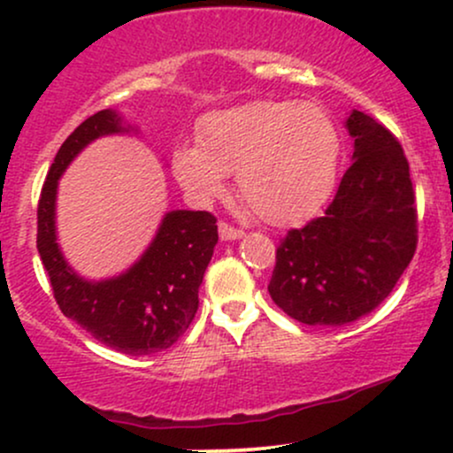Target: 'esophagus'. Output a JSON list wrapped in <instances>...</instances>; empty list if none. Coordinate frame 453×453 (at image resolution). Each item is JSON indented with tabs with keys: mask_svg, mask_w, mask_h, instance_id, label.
<instances>
[{
	"mask_svg": "<svg viewBox=\"0 0 453 453\" xmlns=\"http://www.w3.org/2000/svg\"><path fill=\"white\" fill-rule=\"evenodd\" d=\"M219 236H221V241L230 242V241H238V238H242L244 232L232 227L230 223H219Z\"/></svg>",
	"mask_w": 453,
	"mask_h": 453,
	"instance_id": "1",
	"label": "esophagus"
}]
</instances>
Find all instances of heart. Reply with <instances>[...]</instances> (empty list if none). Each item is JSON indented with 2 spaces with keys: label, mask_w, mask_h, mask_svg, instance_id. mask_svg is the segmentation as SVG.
<instances>
[{
  "label": "heart",
  "mask_w": 453,
  "mask_h": 453,
  "mask_svg": "<svg viewBox=\"0 0 453 453\" xmlns=\"http://www.w3.org/2000/svg\"><path fill=\"white\" fill-rule=\"evenodd\" d=\"M341 132L324 106L256 100L212 112L197 127V147L180 144L173 173L191 197L209 202L236 174L238 194L270 226H298L334 189Z\"/></svg>",
  "instance_id": "obj_1"
}]
</instances>
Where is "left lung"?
Listing matches in <instances>:
<instances>
[{"label": "left lung", "instance_id": "1", "mask_svg": "<svg viewBox=\"0 0 453 453\" xmlns=\"http://www.w3.org/2000/svg\"><path fill=\"white\" fill-rule=\"evenodd\" d=\"M353 164L324 217L277 249L268 292L306 326H345L377 309L418 244L413 183L398 140L360 111L345 121Z\"/></svg>", "mask_w": 453, "mask_h": 453}]
</instances>
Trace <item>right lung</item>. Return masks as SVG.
<instances>
[{
	"instance_id": "right-lung-1",
	"label": "right lung",
	"mask_w": 453,
	"mask_h": 453,
	"mask_svg": "<svg viewBox=\"0 0 453 453\" xmlns=\"http://www.w3.org/2000/svg\"><path fill=\"white\" fill-rule=\"evenodd\" d=\"M138 134L119 111L82 121L57 150L38 204V251L61 313L106 347L127 356L168 349L185 334L197 311L217 236L206 211H168L153 241L132 266L106 279H87L70 266L57 238V189L67 165L97 138Z\"/></svg>"
}]
</instances>
